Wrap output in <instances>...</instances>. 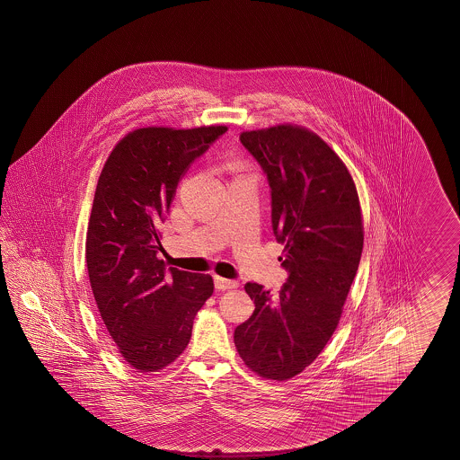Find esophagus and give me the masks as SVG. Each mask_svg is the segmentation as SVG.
<instances>
[{
  "label": "esophagus",
  "instance_id": "34e87169",
  "mask_svg": "<svg viewBox=\"0 0 460 460\" xmlns=\"http://www.w3.org/2000/svg\"><path fill=\"white\" fill-rule=\"evenodd\" d=\"M214 283H216V288L218 291H226V289H234L238 286L236 281H232V279H226V278H220V276H216L214 278Z\"/></svg>",
  "mask_w": 460,
  "mask_h": 460
}]
</instances>
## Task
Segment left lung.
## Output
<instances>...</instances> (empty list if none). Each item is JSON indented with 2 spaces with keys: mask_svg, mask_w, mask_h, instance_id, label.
Wrapping results in <instances>:
<instances>
[{
  "mask_svg": "<svg viewBox=\"0 0 460 460\" xmlns=\"http://www.w3.org/2000/svg\"><path fill=\"white\" fill-rule=\"evenodd\" d=\"M240 139L268 176L289 278L276 297L244 284L254 313L234 329V347L258 376L284 382L319 357L339 325L362 256V208L342 159L309 128L281 123Z\"/></svg>",
  "mask_w": 460,
  "mask_h": 460,
  "instance_id": "8db88e82",
  "label": "left lung"
}]
</instances>
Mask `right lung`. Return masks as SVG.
I'll use <instances>...</instances> for the list:
<instances>
[{"instance_id":"add662e5","label":"right lung","mask_w":460,"mask_h":460,"mask_svg":"<svg viewBox=\"0 0 460 460\" xmlns=\"http://www.w3.org/2000/svg\"><path fill=\"white\" fill-rule=\"evenodd\" d=\"M226 131L137 128L118 141L98 177L88 278L111 341L137 372H159L186 350L194 317L214 293L210 274L166 271L157 226L189 166Z\"/></svg>"}]
</instances>
